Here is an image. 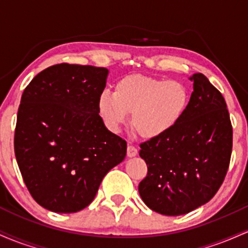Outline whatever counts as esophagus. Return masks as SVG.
Instances as JSON below:
<instances>
[{
    "label": "esophagus",
    "mask_w": 248,
    "mask_h": 248,
    "mask_svg": "<svg viewBox=\"0 0 248 248\" xmlns=\"http://www.w3.org/2000/svg\"><path fill=\"white\" fill-rule=\"evenodd\" d=\"M127 155L128 157H134V156L138 155V148L134 147L133 144H129L127 148Z\"/></svg>",
    "instance_id": "1"
}]
</instances>
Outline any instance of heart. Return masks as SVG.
<instances>
[{
  "label": "heart",
  "instance_id": "1",
  "mask_svg": "<svg viewBox=\"0 0 248 248\" xmlns=\"http://www.w3.org/2000/svg\"><path fill=\"white\" fill-rule=\"evenodd\" d=\"M189 104L182 82L155 77L130 75L115 84L114 93L99 96V112L113 132H119L132 114V128L141 138L156 139L171 130Z\"/></svg>",
  "mask_w": 248,
  "mask_h": 248
}]
</instances>
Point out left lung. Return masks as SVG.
Instances as JSON below:
<instances>
[{
  "label": "left lung",
  "mask_w": 248,
  "mask_h": 248,
  "mask_svg": "<svg viewBox=\"0 0 248 248\" xmlns=\"http://www.w3.org/2000/svg\"><path fill=\"white\" fill-rule=\"evenodd\" d=\"M176 126L140 144L147 176L139 184L153 211L181 216L207 203L223 184L232 154L233 130L224 96L202 73Z\"/></svg>",
  "instance_id": "8db88e82"
}]
</instances>
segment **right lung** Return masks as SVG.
<instances>
[{
    "mask_svg": "<svg viewBox=\"0 0 248 248\" xmlns=\"http://www.w3.org/2000/svg\"><path fill=\"white\" fill-rule=\"evenodd\" d=\"M108 75L105 67L62 62L39 72L22 94L16 161L31 197L50 211L90 205L105 175L126 156V140L99 115Z\"/></svg>",
    "mask_w": 248,
    "mask_h": 248,
    "instance_id": "1",
    "label": "right lung"
}]
</instances>
